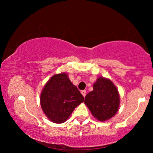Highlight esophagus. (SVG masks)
Instances as JSON below:
<instances>
[{
	"instance_id": "1",
	"label": "esophagus",
	"mask_w": 153,
	"mask_h": 153,
	"mask_svg": "<svg viewBox=\"0 0 153 153\" xmlns=\"http://www.w3.org/2000/svg\"><path fill=\"white\" fill-rule=\"evenodd\" d=\"M81 93V94H82V95L83 96V97H85V95H86V91H82Z\"/></svg>"
}]
</instances>
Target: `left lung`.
Masks as SVG:
<instances>
[{
	"instance_id": "1",
	"label": "left lung",
	"mask_w": 153,
	"mask_h": 153,
	"mask_svg": "<svg viewBox=\"0 0 153 153\" xmlns=\"http://www.w3.org/2000/svg\"><path fill=\"white\" fill-rule=\"evenodd\" d=\"M93 91L85 97L84 103L99 121L109 120L116 114L120 106V95L116 85L109 79L98 77Z\"/></svg>"
}]
</instances>
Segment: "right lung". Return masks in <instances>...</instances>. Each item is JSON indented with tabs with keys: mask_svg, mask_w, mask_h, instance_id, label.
I'll list each match as a JSON object with an SVG mask.
<instances>
[{
	"mask_svg": "<svg viewBox=\"0 0 153 153\" xmlns=\"http://www.w3.org/2000/svg\"><path fill=\"white\" fill-rule=\"evenodd\" d=\"M84 97L62 72L54 74L46 83L40 95V105L46 116L54 123H65Z\"/></svg>",
	"mask_w": 153,
	"mask_h": 153,
	"instance_id": "right-lung-1",
	"label": "right lung"
}]
</instances>
